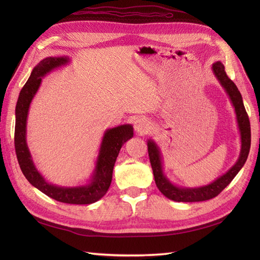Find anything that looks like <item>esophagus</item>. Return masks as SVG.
Returning <instances> with one entry per match:
<instances>
[{
  "label": "esophagus",
  "mask_w": 260,
  "mask_h": 260,
  "mask_svg": "<svg viewBox=\"0 0 260 260\" xmlns=\"http://www.w3.org/2000/svg\"><path fill=\"white\" fill-rule=\"evenodd\" d=\"M151 121H149L146 117H140L135 121V130L137 135L144 136L151 130Z\"/></svg>",
  "instance_id": "34e87169"
}]
</instances>
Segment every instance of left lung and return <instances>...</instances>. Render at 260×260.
Wrapping results in <instances>:
<instances>
[{"instance_id":"8db88e82","label":"left lung","mask_w":260,"mask_h":260,"mask_svg":"<svg viewBox=\"0 0 260 260\" xmlns=\"http://www.w3.org/2000/svg\"><path fill=\"white\" fill-rule=\"evenodd\" d=\"M211 70L219 83L221 84L223 90L234 108L235 117H237L238 128L241 139V151L238 160L233 166L228 170L225 174L218 177L212 182L194 187L180 186L171 182L170 179L164 171V159L159 146L156 144L152 139L147 140V148L149 161L152 165L155 183L158 190L166 196L167 199L175 202H202L214 199L221 192L223 188L230 184L234 177L239 174V171L245 164L249 148H250V124L245 107L243 104V99L238 86L226 76L224 66L221 61H216L211 65Z\"/></svg>"}]
</instances>
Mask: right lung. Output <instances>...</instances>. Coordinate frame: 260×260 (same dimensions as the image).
<instances>
[{
    "label": "right lung",
    "instance_id": "right-lung-1",
    "mask_svg": "<svg viewBox=\"0 0 260 260\" xmlns=\"http://www.w3.org/2000/svg\"><path fill=\"white\" fill-rule=\"evenodd\" d=\"M70 62L68 56L45 57L32 69L28 81L21 89L15 109V149L20 169L30 184L37 187L49 198L66 204L86 205L101 200L112 183L113 169L122 145L133 138V127L130 123L106 129L102 138L95 166L90 179L82 184L61 186L49 182L34 162L27 144V119L29 108L40 88L42 79L53 70Z\"/></svg>",
    "mask_w": 260,
    "mask_h": 260
}]
</instances>
